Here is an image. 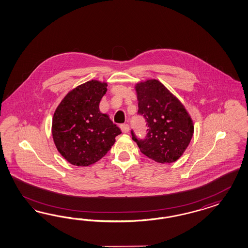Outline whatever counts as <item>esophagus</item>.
Instances as JSON below:
<instances>
[{
  "instance_id": "34e87169",
  "label": "esophagus",
  "mask_w": 248,
  "mask_h": 248,
  "mask_svg": "<svg viewBox=\"0 0 248 248\" xmlns=\"http://www.w3.org/2000/svg\"><path fill=\"white\" fill-rule=\"evenodd\" d=\"M121 130H122V132L123 133H124V134H126L129 132V130H130V126H129V124H121Z\"/></svg>"
}]
</instances>
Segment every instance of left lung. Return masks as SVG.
Returning <instances> with one entry per match:
<instances>
[{
  "label": "left lung",
  "instance_id": "8db88e82",
  "mask_svg": "<svg viewBox=\"0 0 248 248\" xmlns=\"http://www.w3.org/2000/svg\"><path fill=\"white\" fill-rule=\"evenodd\" d=\"M138 113L146 121L147 135L137 139L131 134L144 155L160 164H170L181 157L194 134L191 116L180 101L155 79L135 85Z\"/></svg>",
  "mask_w": 248,
  "mask_h": 248
}]
</instances>
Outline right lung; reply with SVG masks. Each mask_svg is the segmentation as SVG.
<instances>
[{"mask_svg":"<svg viewBox=\"0 0 248 248\" xmlns=\"http://www.w3.org/2000/svg\"><path fill=\"white\" fill-rule=\"evenodd\" d=\"M107 83L92 80L70 91L53 113V142L72 165L88 166L104 157L120 128L99 110Z\"/></svg>","mask_w":248,"mask_h":248,"instance_id":"obj_1","label":"right lung"}]
</instances>
